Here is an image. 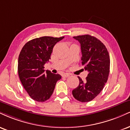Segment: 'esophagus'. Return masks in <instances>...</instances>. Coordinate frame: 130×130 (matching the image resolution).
<instances>
[{"mask_svg":"<svg viewBox=\"0 0 130 130\" xmlns=\"http://www.w3.org/2000/svg\"><path fill=\"white\" fill-rule=\"evenodd\" d=\"M70 76V74H68V73H65V74H63L62 75V77H68Z\"/></svg>","mask_w":130,"mask_h":130,"instance_id":"1","label":"esophagus"}]
</instances>
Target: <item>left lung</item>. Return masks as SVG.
I'll return each mask as SVG.
<instances>
[{
	"label": "left lung",
	"instance_id": "1",
	"mask_svg": "<svg viewBox=\"0 0 130 130\" xmlns=\"http://www.w3.org/2000/svg\"><path fill=\"white\" fill-rule=\"evenodd\" d=\"M79 42L82 52V64L88 74L83 81L78 77L79 84L72 91L74 98L82 102L92 101L103 90L110 73V59L104 43L95 37L86 35L74 36Z\"/></svg>",
	"mask_w": 130,
	"mask_h": 130
}]
</instances>
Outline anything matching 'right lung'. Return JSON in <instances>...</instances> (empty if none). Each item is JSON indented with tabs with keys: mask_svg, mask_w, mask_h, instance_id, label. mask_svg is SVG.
I'll use <instances>...</instances> for the list:
<instances>
[{
	"mask_svg": "<svg viewBox=\"0 0 130 130\" xmlns=\"http://www.w3.org/2000/svg\"><path fill=\"white\" fill-rule=\"evenodd\" d=\"M64 37L43 36L29 40L25 44L18 59V74L20 82L31 99L45 102L50 99L57 81L59 74L44 70L49 62L54 46Z\"/></svg>",
	"mask_w": 130,
	"mask_h": 130,
	"instance_id": "1",
	"label": "right lung"
}]
</instances>
